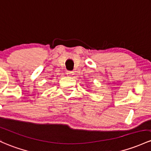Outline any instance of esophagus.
<instances>
[{
	"label": "esophagus",
	"mask_w": 151,
	"mask_h": 151,
	"mask_svg": "<svg viewBox=\"0 0 151 151\" xmlns=\"http://www.w3.org/2000/svg\"><path fill=\"white\" fill-rule=\"evenodd\" d=\"M66 74H67L68 77H72L73 72H72V71H66Z\"/></svg>",
	"instance_id": "obj_1"
}]
</instances>
